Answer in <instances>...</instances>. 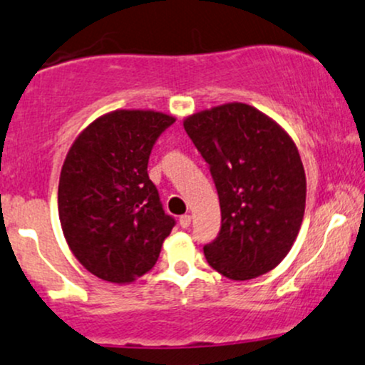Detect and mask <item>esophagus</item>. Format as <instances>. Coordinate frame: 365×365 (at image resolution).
Instances as JSON below:
<instances>
[{
  "mask_svg": "<svg viewBox=\"0 0 365 365\" xmlns=\"http://www.w3.org/2000/svg\"><path fill=\"white\" fill-rule=\"evenodd\" d=\"M179 225H181L182 229H187V227L191 225V215H182L179 218Z\"/></svg>",
  "mask_w": 365,
  "mask_h": 365,
  "instance_id": "34e87169",
  "label": "esophagus"
}]
</instances>
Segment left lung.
<instances>
[{
  "label": "left lung",
  "instance_id": "8db88e82",
  "mask_svg": "<svg viewBox=\"0 0 365 365\" xmlns=\"http://www.w3.org/2000/svg\"><path fill=\"white\" fill-rule=\"evenodd\" d=\"M184 130L220 200V232L203 247L205 258L230 280L264 275L289 255L306 210V173L294 140L242 102L187 115Z\"/></svg>",
  "mask_w": 365,
  "mask_h": 365
}]
</instances>
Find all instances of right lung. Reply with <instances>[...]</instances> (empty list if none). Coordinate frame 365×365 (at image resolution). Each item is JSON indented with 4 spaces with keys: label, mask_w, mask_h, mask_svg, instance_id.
<instances>
[{
    "label": "right lung",
    "mask_w": 365,
    "mask_h": 365,
    "mask_svg": "<svg viewBox=\"0 0 365 365\" xmlns=\"http://www.w3.org/2000/svg\"><path fill=\"white\" fill-rule=\"evenodd\" d=\"M174 121L157 110H113L90 123L64 158L58 187L64 239L102 280L131 284L150 272L175 225L147 173L153 145Z\"/></svg>",
    "instance_id": "right-lung-1"
}]
</instances>
